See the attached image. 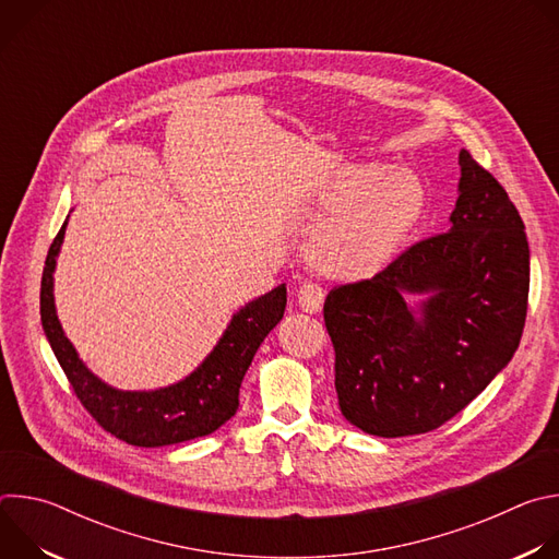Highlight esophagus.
Returning a JSON list of instances; mask_svg holds the SVG:
<instances>
[{"instance_id": "34e87169", "label": "esophagus", "mask_w": 559, "mask_h": 559, "mask_svg": "<svg viewBox=\"0 0 559 559\" xmlns=\"http://www.w3.org/2000/svg\"><path fill=\"white\" fill-rule=\"evenodd\" d=\"M323 302H325V289L321 285L307 281L298 287V305L307 313H318L323 309Z\"/></svg>"}]
</instances>
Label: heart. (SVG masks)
<instances>
[{"instance_id":"b5f03b06","label":"heart","mask_w":559,"mask_h":559,"mask_svg":"<svg viewBox=\"0 0 559 559\" xmlns=\"http://www.w3.org/2000/svg\"><path fill=\"white\" fill-rule=\"evenodd\" d=\"M321 212H336L318 225L309 257L318 270L360 278L382 267L423 210L420 183L384 164L338 170L318 197Z\"/></svg>"}]
</instances>
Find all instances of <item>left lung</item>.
<instances>
[{"instance_id":"8db88e82","label":"left lung","mask_w":559,"mask_h":559,"mask_svg":"<svg viewBox=\"0 0 559 559\" xmlns=\"http://www.w3.org/2000/svg\"><path fill=\"white\" fill-rule=\"evenodd\" d=\"M449 231L373 278L328 294L343 416L380 438L427 433L460 414L513 358L528 305V241L507 190L460 150ZM407 293L428 298L414 310Z\"/></svg>"}]
</instances>
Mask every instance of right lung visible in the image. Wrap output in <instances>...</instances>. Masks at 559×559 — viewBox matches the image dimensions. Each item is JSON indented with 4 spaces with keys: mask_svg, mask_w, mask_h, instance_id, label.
<instances>
[{
    "mask_svg": "<svg viewBox=\"0 0 559 559\" xmlns=\"http://www.w3.org/2000/svg\"><path fill=\"white\" fill-rule=\"evenodd\" d=\"M68 218L48 250L39 311L44 334L86 412L115 438L134 447H166L203 438L238 409V389L265 336L287 305L285 285L238 309L210 356L183 380L154 391H121L99 380L76 356L55 309L52 272Z\"/></svg>",
    "mask_w": 559,
    "mask_h": 559,
    "instance_id": "right-lung-1",
    "label": "right lung"
}]
</instances>
